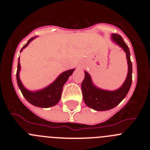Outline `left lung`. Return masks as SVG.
<instances>
[{
	"mask_svg": "<svg viewBox=\"0 0 150 150\" xmlns=\"http://www.w3.org/2000/svg\"><path fill=\"white\" fill-rule=\"evenodd\" d=\"M111 40L120 46L126 53L128 63V74L126 79L118 89L110 91L97 87L91 80V76L85 71V78L81 85L82 92L85 104L88 107L97 111H105L114 108L125 98L132 86V63L130 59L128 46L125 43L122 38L117 34H112Z\"/></svg>",
	"mask_w": 150,
	"mask_h": 150,
	"instance_id": "1",
	"label": "left lung"
}]
</instances>
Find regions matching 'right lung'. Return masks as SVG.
Returning <instances> with one entry per match:
<instances>
[{
	"label": "right lung",
	"mask_w": 150,
	"mask_h": 150,
	"mask_svg": "<svg viewBox=\"0 0 150 150\" xmlns=\"http://www.w3.org/2000/svg\"><path fill=\"white\" fill-rule=\"evenodd\" d=\"M37 38V36L34 38H30L27 42L25 46L22 47L20 52H22L24 49L27 47L28 45L34 39ZM21 65L19 62V59L18 61V67H17L16 79L18 86L22 91V95L25 97V98L32 105L38 107H43V108H48L56 105L61 99L62 96V91L64 85L65 84L69 76H71L73 72L75 69H71L68 71L62 73L58 77L55 79L54 82L49 85L48 86L43 89H40L38 91H29L28 89L24 86L19 77V73H20Z\"/></svg>",
	"instance_id": "1"
}]
</instances>
